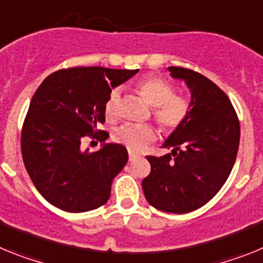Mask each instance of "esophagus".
<instances>
[{"instance_id": "34e87169", "label": "esophagus", "mask_w": 263, "mask_h": 263, "mask_svg": "<svg viewBox=\"0 0 263 263\" xmlns=\"http://www.w3.org/2000/svg\"><path fill=\"white\" fill-rule=\"evenodd\" d=\"M137 159V155L133 153H129V162H134Z\"/></svg>"}]
</instances>
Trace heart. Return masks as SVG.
<instances>
[{"mask_svg":"<svg viewBox=\"0 0 263 263\" xmlns=\"http://www.w3.org/2000/svg\"><path fill=\"white\" fill-rule=\"evenodd\" d=\"M136 92L146 104L152 106L155 124L164 136H171L187 122L191 115V101L184 95L175 93L171 83L158 76H146L136 84ZM121 95L113 89L104 104L105 116L109 121H116L120 115ZM157 138V132L152 125H124L115 133V139L130 152L138 153L147 143Z\"/></svg>","mask_w":263,"mask_h":263,"instance_id":"obj_1","label":"heart"}]
</instances>
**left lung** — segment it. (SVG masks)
Listing matches in <instances>:
<instances>
[{
    "instance_id": "1",
    "label": "left lung",
    "mask_w": 263,
    "mask_h": 263,
    "mask_svg": "<svg viewBox=\"0 0 263 263\" xmlns=\"http://www.w3.org/2000/svg\"><path fill=\"white\" fill-rule=\"evenodd\" d=\"M168 71L191 89L192 110L164 143L171 154L146 157L152 171L142 188L157 210L188 213L208 203L227 182L240 145V121L227 93L210 79L182 67Z\"/></svg>"
}]
</instances>
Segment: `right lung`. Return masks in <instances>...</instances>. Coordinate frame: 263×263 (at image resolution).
Returning <instances> with one entry per match:
<instances>
[{
  "mask_svg": "<svg viewBox=\"0 0 263 263\" xmlns=\"http://www.w3.org/2000/svg\"><path fill=\"white\" fill-rule=\"evenodd\" d=\"M137 72L63 68L48 75L32 96L21 133L23 163L42 196L59 210L88 212L108 201L111 182L127 162L126 147L84 152L81 145L108 138L97 129L105 122L106 97Z\"/></svg>",
  "mask_w": 263,
  "mask_h": 263,
  "instance_id": "right-lung-1",
  "label": "right lung"
}]
</instances>
